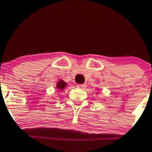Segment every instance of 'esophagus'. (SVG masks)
<instances>
[{
  "mask_svg": "<svg viewBox=\"0 0 152 152\" xmlns=\"http://www.w3.org/2000/svg\"><path fill=\"white\" fill-rule=\"evenodd\" d=\"M78 88H82V89H84L86 87V84H81V85H78Z\"/></svg>",
  "mask_w": 152,
  "mask_h": 152,
  "instance_id": "obj_1",
  "label": "esophagus"
}]
</instances>
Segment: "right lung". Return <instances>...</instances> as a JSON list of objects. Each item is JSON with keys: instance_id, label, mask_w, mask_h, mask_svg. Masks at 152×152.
<instances>
[{"instance_id": "obj_1", "label": "right lung", "mask_w": 152, "mask_h": 152, "mask_svg": "<svg viewBox=\"0 0 152 152\" xmlns=\"http://www.w3.org/2000/svg\"><path fill=\"white\" fill-rule=\"evenodd\" d=\"M66 86V83H65L64 81V80H60L58 82V83H57V86H56V88L58 89H59V90L62 91L63 89L65 88V87Z\"/></svg>"}]
</instances>
